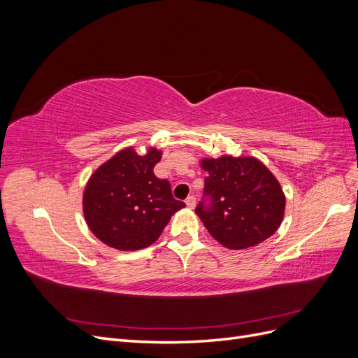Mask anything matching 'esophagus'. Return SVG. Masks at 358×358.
Wrapping results in <instances>:
<instances>
[{
    "label": "esophagus",
    "instance_id": "obj_1",
    "mask_svg": "<svg viewBox=\"0 0 358 358\" xmlns=\"http://www.w3.org/2000/svg\"><path fill=\"white\" fill-rule=\"evenodd\" d=\"M185 203H187V206H188L189 209H194V206H196V197H194V196H188L187 200H185Z\"/></svg>",
    "mask_w": 358,
    "mask_h": 358
}]
</instances>
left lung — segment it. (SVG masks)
Wrapping results in <instances>:
<instances>
[{"label":"left lung","mask_w":358,"mask_h":358,"mask_svg":"<svg viewBox=\"0 0 358 358\" xmlns=\"http://www.w3.org/2000/svg\"><path fill=\"white\" fill-rule=\"evenodd\" d=\"M203 199L196 213L215 241L230 249L264 242L279 229L285 196L278 179L254 157L206 158Z\"/></svg>","instance_id":"1"}]
</instances>
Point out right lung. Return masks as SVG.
Instances as JSON below:
<instances>
[{"instance_id":"right-lung-1","label":"right lung","mask_w":358,"mask_h":358,"mask_svg":"<svg viewBox=\"0 0 358 358\" xmlns=\"http://www.w3.org/2000/svg\"><path fill=\"white\" fill-rule=\"evenodd\" d=\"M161 150L149 148L138 155L128 148L95 170L83 192V215L99 239L121 251L152 245L171 215L185 203L171 194L167 179H158L154 167Z\"/></svg>"}]
</instances>
